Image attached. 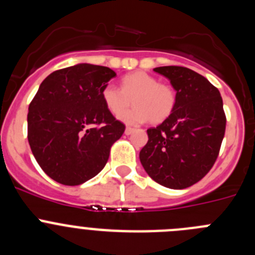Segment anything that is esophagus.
Listing matches in <instances>:
<instances>
[{
    "label": "esophagus",
    "mask_w": 255,
    "mask_h": 255,
    "mask_svg": "<svg viewBox=\"0 0 255 255\" xmlns=\"http://www.w3.org/2000/svg\"><path fill=\"white\" fill-rule=\"evenodd\" d=\"M132 132H134V129H132V128H130V126H128V128L125 129L126 135H130V134H132Z\"/></svg>",
    "instance_id": "obj_1"
}]
</instances>
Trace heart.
Masks as SVG:
<instances>
[{
	"label": "heart",
	"instance_id": "obj_1",
	"mask_svg": "<svg viewBox=\"0 0 255 255\" xmlns=\"http://www.w3.org/2000/svg\"><path fill=\"white\" fill-rule=\"evenodd\" d=\"M106 108L114 116H120L133 101L135 107L121 116L126 124H153L164 121L172 114L176 94L167 84L144 71L128 74L121 79V89L106 84L101 92Z\"/></svg>",
	"mask_w": 255,
	"mask_h": 255
}]
</instances>
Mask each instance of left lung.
<instances>
[{"label": "left lung", "mask_w": 255, "mask_h": 255, "mask_svg": "<svg viewBox=\"0 0 255 255\" xmlns=\"http://www.w3.org/2000/svg\"><path fill=\"white\" fill-rule=\"evenodd\" d=\"M153 70L170 80L176 102L161 125L147 130L148 141L139 158L155 182L170 189L189 188L206 176L220 153L226 129L222 97L188 67Z\"/></svg>", "instance_id": "left-lung-1"}]
</instances>
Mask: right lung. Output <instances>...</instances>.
Segmentation results:
<instances>
[{"instance_id": "add662e5", "label": "right lung", "mask_w": 255, "mask_h": 255, "mask_svg": "<svg viewBox=\"0 0 255 255\" xmlns=\"http://www.w3.org/2000/svg\"><path fill=\"white\" fill-rule=\"evenodd\" d=\"M116 73L78 64L49 74L29 105L28 140L40 168L62 185L75 186L102 171L125 125L102 101Z\"/></svg>"}]
</instances>
